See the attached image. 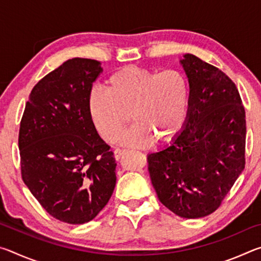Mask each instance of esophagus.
Returning a JSON list of instances; mask_svg holds the SVG:
<instances>
[{
  "label": "esophagus",
  "instance_id": "1",
  "mask_svg": "<svg viewBox=\"0 0 261 261\" xmlns=\"http://www.w3.org/2000/svg\"><path fill=\"white\" fill-rule=\"evenodd\" d=\"M124 149H121V148H116L115 149V152H114V156H115V159H116V160L118 161L120 160V159L123 156V154H124Z\"/></svg>",
  "mask_w": 261,
  "mask_h": 261
}]
</instances>
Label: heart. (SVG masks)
Instances as JSON below:
<instances>
[{
    "instance_id": "1",
    "label": "heart",
    "mask_w": 261,
    "mask_h": 261,
    "mask_svg": "<svg viewBox=\"0 0 261 261\" xmlns=\"http://www.w3.org/2000/svg\"><path fill=\"white\" fill-rule=\"evenodd\" d=\"M106 87L93 88L88 95V114L106 141L118 138L129 114L135 125L121 138L129 147H145L152 139L167 143L185 124L190 85L177 70L155 72L129 65L110 74Z\"/></svg>"
}]
</instances>
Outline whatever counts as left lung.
<instances>
[{
  "mask_svg": "<svg viewBox=\"0 0 261 261\" xmlns=\"http://www.w3.org/2000/svg\"><path fill=\"white\" fill-rule=\"evenodd\" d=\"M179 64L190 85L184 127L171 143L148 154L159 200L185 219L218 208L245 167V110L226 73L192 54Z\"/></svg>",
  "mask_w": 261,
  "mask_h": 261,
  "instance_id": "obj_1",
  "label": "left lung"
}]
</instances>
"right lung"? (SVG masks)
Returning <instances> with one entry per match:
<instances>
[{
    "label": "right lung",
    "mask_w": 261,
    "mask_h": 261,
    "mask_svg": "<svg viewBox=\"0 0 261 261\" xmlns=\"http://www.w3.org/2000/svg\"><path fill=\"white\" fill-rule=\"evenodd\" d=\"M99 61L71 59L33 87L20 122L21 177L55 219L93 220L116 184V162L88 114Z\"/></svg>",
    "instance_id": "obj_1"
}]
</instances>
